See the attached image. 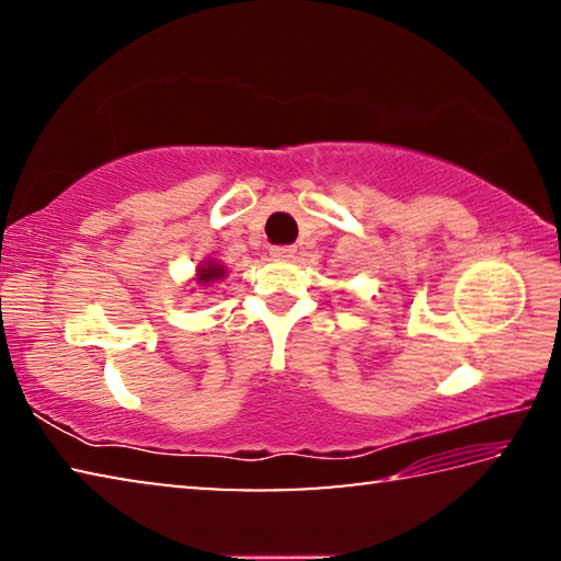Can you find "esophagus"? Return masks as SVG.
Returning a JSON list of instances; mask_svg holds the SVG:
<instances>
[{
	"mask_svg": "<svg viewBox=\"0 0 561 561\" xmlns=\"http://www.w3.org/2000/svg\"><path fill=\"white\" fill-rule=\"evenodd\" d=\"M294 252H297V250H294L291 244H274L272 250H270V254H272L274 260H291Z\"/></svg>",
	"mask_w": 561,
	"mask_h": 561,
	"instance_id": "esophagus-1",
	"label": "esophagus"
}]
</instances>
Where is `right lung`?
Wrapping results in <instances>:
<instances>
[{"mask_svg":"<svg viewBox=\"0 0 561 561\" xmlns=\"http://www.w3.org/2000/svg\"><path fill=\"white\" fill-rule=\"evenodd\" d=\"M225 274H227L225 264L215 262V260H207V262H203V264H201V267H197L195 279H197V284H203V287H207V284L225 279Z\"/></svg>","mask_w":561,"mask_h":561,"instance_id":"right-lung-1","label":"right lung"}]
</instances>
